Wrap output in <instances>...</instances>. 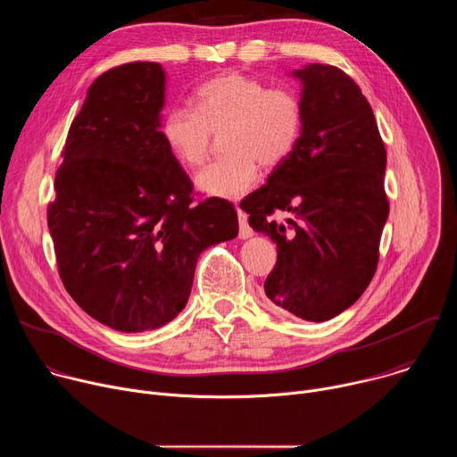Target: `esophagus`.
<instances>
[{
  "instance_id": "obj_1",
  "label": "esophagus",
  "mask_w": 457,
  "mask_h": 457,
  "mask_svg": "<svg viewBox=\"0 0 457 457\" xmlns=\"http://www.w3.org/2000/svg\"><path fill=\"white\" fill-rule=\"evenodd\" d=\"M238 237H240L242 240L253 237V229H251L249 224H247V217H245V213L240 212V210H238Z\"/></svg>"
}]
</instances>
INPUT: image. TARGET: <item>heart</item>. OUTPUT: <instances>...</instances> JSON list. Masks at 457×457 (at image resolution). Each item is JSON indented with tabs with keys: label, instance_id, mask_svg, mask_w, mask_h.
Returning a JSON list of instances; mask_svg holds the SVG:
<instances>
[{
	"label": "heart",
	"instance_id": "b5f03b06",
	"mask_svg": "<svg viewBox=\"0 0 457 457\" xmlns=\"http://www.w3.org/2000/svg\"><path fill=\"white\" fill-rule=\"evenodd\" d=\"M303 104L291 88H270L240 72H226L195 92V110L173 106L161 122L171 155L186 168H201L213 136L228 154L197 175V187L219 199H240L258 177V164L280 166L296 148Z\"/></svg>",
	"mask_w": 457,
	"mask_h": 457
}]
</instances>
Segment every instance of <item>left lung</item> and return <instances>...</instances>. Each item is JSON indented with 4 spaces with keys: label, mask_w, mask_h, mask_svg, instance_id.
<instances>
[{
    "label": "left lung",
    "mask_w": 457,
    "mask_h": 457,
    "mask_svg": "<svg viewBox=\"0 0 457 457\" xmlns=\"http://www.w3.org/2000/svg\"><path fill=\"white\" fill-rule=\"evenodd\" d=\"M302 83V136L268 182L240 203L249 226L277 244L266 296L309 321L351 307L370 284L388 217L386 154L372 108L340 69L312 62ZM277 212H289L286 223Z\"/></svg>",
    "instance_id": "obj_1"
}]
</instances>
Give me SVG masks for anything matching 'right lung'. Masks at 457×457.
Listing matches in <instances>:
<instances>
[{
    "label": "right lung",
    "instance_id": "add662e5",
    "mask_svg": "<svg viewBox=\"0 0 457 457\" xmlns=\"http://www.w3.org/2000/svg\"><path fill=\"white\" fill-rule=\"evenodd\" d=\"M166 74L136 61L99 76L72 120L48 229L64 289L120 333L162 328L186 305L199 254L238 235L231 203L193 204L161 134Z\"/></svg>",
    "mask_w": 457,
    "mask_h": 457
}]
</instances>
